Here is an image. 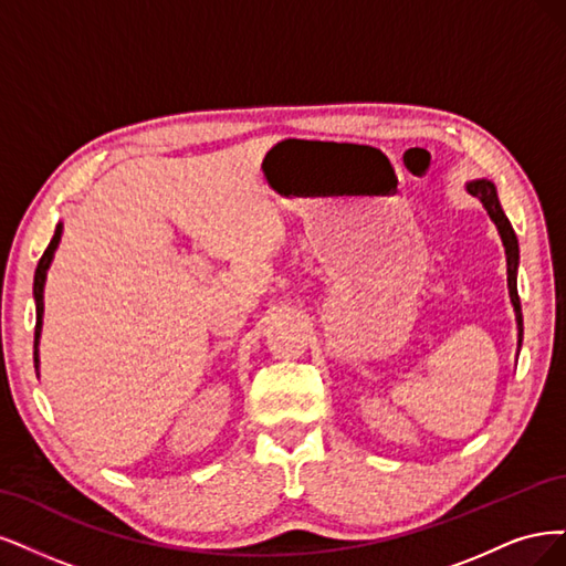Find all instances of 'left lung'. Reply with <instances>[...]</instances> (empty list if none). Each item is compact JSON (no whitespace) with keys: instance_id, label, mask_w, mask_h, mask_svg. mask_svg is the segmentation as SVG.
I'll use <instances>...</instances> for the list:
<instances>
[{"instance_id":"8db88e82","label":"left lung","mask_w":566,"mask_h":566,"mask_svg":"<svg viewBox=\"0 0 566 566\" xmlns=\"http://www.w3.org/2000/svg\"><path fill=\"white\" fill-rule=\"evenodd\" d=\"M468 192L472 197H478L482 207L486 209L491 221L496 223L499 228V234L503 240V247H505V259H507V289H510V301H513V307H515V319H517V345H522V313H520V296H517V263H520V247H517V237H515V230L513 226H510L507 216L503 213L501 209V202H499V195H496V188L491 180L486 178H480V180H470V184L465 186Z\"/></svg>"}]
</instances>
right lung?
Wrapping results in <instances>:
<instances>
[{
  "label": "right lung",
  "instance_id": "obj_1",
  "mask_svg": "<svg viewBox=\"0 0 566 566\" xmlns=\"http://www.w3.org/2000/svg\"><path fill=\"white\" fill-rule=\"evenodd\" d=\"M61 234H63V223L56 226V232H53L51 242L46 247V251L42 253V259L38 263V270H34V286H32V294H34V305H38V324H34V369L40 367V336H42V315H44V282H46V270L53 261V251L59 249L61 242Z\"/></svg>",
  "mask_w": 566,
  "mask_h": 566
}]
</instances>
